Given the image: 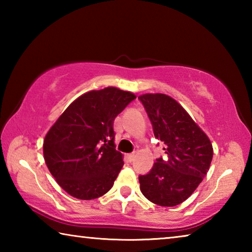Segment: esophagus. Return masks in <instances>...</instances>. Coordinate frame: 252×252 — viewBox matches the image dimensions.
<instances>
[{
  "label": "esophagus",
  "instance_id": "34e87169",
  "mask_svg": "<svg viewBox=\"0 0 252 252\" xmlns=\"http://www.w3.org/2000/svg\"><path fill=\"white\" fill-rule=\"evenodd\" d=\"M134 157H135V153H134V152H132V153H129V155H127V159H129V161L131 162V161H133V159H134Z\"/></svg>",
  "mask_w": 252,
  "mask_h": 252
}]
</instances>
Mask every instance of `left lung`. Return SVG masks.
I'll use <instances>...</instances> for the list:
<instances>
[{
    "label": "left lung",
    "instance_id": "8db88e82",
    "mask_svg": "<svg viewBox=\"0 0 252 252\" xmlns=\"http://www.w3.org/2000/svg\"><path fill=\"white\" fill-rule=\"evenodd\" d=\"M138 99L150 119L156 139L165 150V158H158L150 171L139 176L140 190L159 206H178L206 177L213 156L212 144L172 97L156 93Z\"/></svg>",
    "mask_w": 252,
    "mask_h": 252
}]
</instances>
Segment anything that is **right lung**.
Returning <instances> with one entry per match:
<instances>
[{
  "instance_id": "add662e5",
  "label": "right lung",
  "mask_w": 252,
  "mask_h": 252,
  "mask_svg": "<svg viewBox=\"0 0 252 252\" xmlns=\"http://www.w3.org/2000/svg\"><path fill=\"white\" fill-rule=\"evenodd\" d=\"M134 99L131 92L113 87L84 93L45 135V163L72 197L95 199L113 187L123 167L122 155L113 142V121Z\"/></svg>"
}]
</instances>
